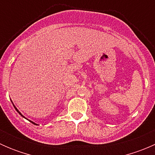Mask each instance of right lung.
Returning a JSON list of instances; mask_svg holds the SVG:
<instances>
[{
  "label": "right lung",
  "mask_w": 155,
  "mask_h": 155,
  "mask_svg": "<svg viewBox=\"0 0 155 155\" xmlns=\"http://www.w3.org/2000/svg\"><path fill=\"white\" fill-rule=\"evenodd\" d=\"M12 105H13V107H14V108H15V110H16V111H17V112H18V113H19V115H21V116H22V117H23V118H25V119L28 120V118H25V116H24V115H22V114H21V112H19V111H18V109H17V108L15 107V105H14V104H13V103H12ZM28 121H30V122H31V123H32V124H36V125H38V124H36V123H34V121H31V120H28Z\"/></svg>",
  "instance_id": "right-lung-1"
}]
</instances>
